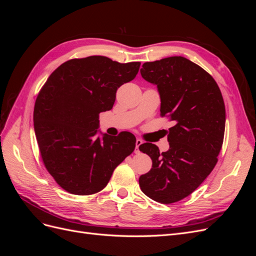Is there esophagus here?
Segmentation results:
<instances>
[{"instance_id":"esophagus-1","label":"esophagus","mask_w":256,"mask_h":256,"mask_svg":"<svg viewBox=\"0 0 256 256\" xmlns=\"http://www.w3.org/2000/svg\"><path fill=\"white\" fill-rule=\"evenodd\" d=\"M142 140H140V138H136V154H138L140 152V148H138V147H140L141 145H142Z\"/></svg>"}]
</instances>
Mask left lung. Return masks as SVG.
I'll use <instances>...</instances> for the list:
<instances>
[{"label":"left lung","instance_id":"8db88e82","mask_svg":"<svg viewBox=\"0 0 256 256\" xmlns=\"http://www.w3.org/2000/svg\"><path fill=\"white\" fill-rule=\"evenodd\" d=\"M142 67V78L157 86L161 115L175 125L168 129V150L160 152L152 143L138 147L152 161L138 184L152 200L171 204L191 194L214 170L223 143L226 106L212 76L188 58H166Z\"/></svg>","mask_w":256,"mask_h":256}]
</instances>
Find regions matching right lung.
Listing matches in <instances>:
<instances>
[{
	"instance_id": "obj_1",
	"label": "right lung",
	"mask_w": 256,
	"mask_h": 256,
	"mask_svg": "<svg viewBox=\"0 0 256 256\" xmlns=\"http://www.w3.org/2000/svg\"><path fill=\"white\" fill-rule=\"evenodd\" d=\"M140 65L102 56L74 58L44 83L35 102L34 130L46 168L67 192L88 196L102 190L134 150L132 134L111 138L98 129V118L112 109L116 90L134 79Z\"/></svg>"
}]
</instances>
